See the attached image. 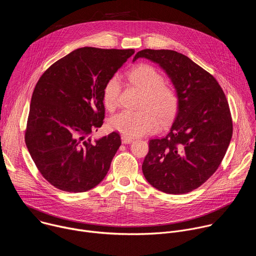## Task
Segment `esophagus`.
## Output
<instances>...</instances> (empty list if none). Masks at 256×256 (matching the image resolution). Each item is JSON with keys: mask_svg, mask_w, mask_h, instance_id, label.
Masks as SVG:
<instances>
[{"mask_svg": "<svg viewBox=\"0 0 256 256\" xmlns=\"http://www.w3.org/2000/svg\"><path fill=\"white\" fill-rule=\"evenodd\" d=\"M122 144H130V142H132V138L122 134Z\"/></svg>", "mask_w": 256, "mask_h": 256, "instance_id": "34e87169", "label": "esophagus"}]
</instances>
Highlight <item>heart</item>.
Listing matches in <instances>:
<instances>
[{
	"label": "heart",
	"instance_id": "1",
	"mask_svg": "<svg viewBox=\"0 0 256 256\" xmlns=\"http://www.w3.org/2000/svg\"><path fill=\"white\" fill-rule=\"evenodd\" d=\"M130 81L144 91L142 107L138 112L124 110L109 120V128L128 138L142 136L156 132L160 122H168L175 114L178 97L176 91L163 84V76L152 66L142 64L134 68L128 74ZM120 85L118 79L109 80L103 90V103L108 110L118 105Z\"/></svg>",
	"mask_w": 256,
	"mask_h": 256
}]
</instances>
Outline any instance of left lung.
<instances>
[{
    "label": "left lung",
    "mask_w": 256,
    "mask_h": 256,
    "mask_svg": "<svg viewBox=\"0 0 256 256\" xmlns=\"http://www.w3.org/2000/svg\"><path fill=\"white\" fill-rule=\"evenodd\" d=\"M171 80L178 97L168 134L149 142L142 169L149 184L170 194L200 188L220 166L233 134L226 96L216 80L186 56L170 50H142Z\"/></svg>",
    "instance_id": "obj_1"
}]
</instances>
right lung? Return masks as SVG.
I'll use <instances>...</instances> for the list:
<instances>
[{
	"label": "right lung",
	"mask_w": 256,
	"mask_h": 256,
	"mask_svg": "<svg viewBox=\"0 0 256 256\" xmlns=\"http://www.w3.org/2000/svg\"><path fill=\"white\" fill-rule=\"evenodd\" d=\"M134 50L82 48L52 64L36 84L25 142L42 175L54 188L84 192L106 176L122 144L118 132L92 140L101 128L103 90Z\"/></svg>",
	"instance_id": "add662e5"
}]
</instances>
